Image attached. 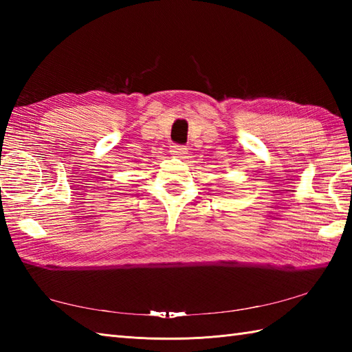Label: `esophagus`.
<instances>
[{
  "label": "esophagus",
  "mask_w": 352,
  "mask_h": 352,
  "mask_svg": "<svg viewBox=\"0 0 352 352\" xmlns=\"http://www.w3.org/2000/svg\"><path fill=\"white\" fill-rule=\"evenodd\" d=\"M170 154L174 157H178V159H184L186 154H188V148H184L182 145H174L170 146Z\"/></svg>",
  "instance_id": "esophagus-1"
}]
</instances>
